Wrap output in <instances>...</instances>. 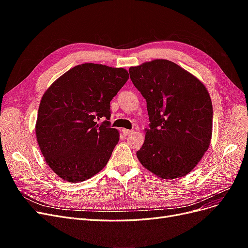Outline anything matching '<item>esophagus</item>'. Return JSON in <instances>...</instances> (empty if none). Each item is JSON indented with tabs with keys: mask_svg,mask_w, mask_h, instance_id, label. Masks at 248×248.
Masks as SVG:
<instances>
[{
	"mask_svg": "<svg viewBox=\"0 0 248 248\" xmlns=\"http://www.w3.org/2000/svg\"><path fill=\"white\" fill-rule=\"evenodd\" d=\"M122 132L123 134H125V136H128V134H130L132 132V130H128V129H122Z\"/></svg>",
	"mask_w": 248,
	"mask_h": 248,
	"instance_id": "1",
	"label": "esophagus"
}]
</instances>
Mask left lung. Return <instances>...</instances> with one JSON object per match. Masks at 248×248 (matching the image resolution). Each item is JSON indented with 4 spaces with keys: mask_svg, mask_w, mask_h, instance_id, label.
<instances>
[{
    "mask_svg": "<svg viewBox=\"0 0 248 248\" xmlns=\"http://www.w3.org/2000/svg\"><path fill=\"white\" fill-rule=\"evenodd\" d=\"M129 74L147 101L149 129L137 152L140 162L162 179L196 168L212 137L213 108L206 87L169 60L130 67Z\"/></svg>",
    "mask_w": 248,
    "mask_h": 248,
    "instance_id": "left-lung-1",
    "label": "left lung"
}]
</instances>
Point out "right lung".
Segmentation results:
<instances>
[{"instance_id": "add662e5", "label": "right lung", "mask_w": 248, "mask_h": 248, "mask_svg": "<svg viewBox=\"0 0 248 248\" xmlns=\"http://www.w3.org/2000/svg\"><path fill=\"white\" fill-rule=\"evenodd\" d=\"M124 68L86 63L60 77L43 94L36 137L48 167L68 182L99 172L119 141L110 101L128 79ZM101 117L106 120L96 122Z\"/></svg>"}]
</instances>
